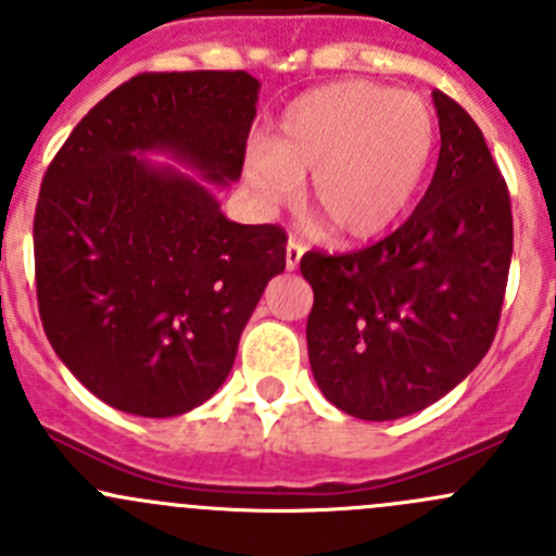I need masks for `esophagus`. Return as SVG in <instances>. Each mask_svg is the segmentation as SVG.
I'll return each mask as SVG.
<instances>
[{"mask_svg": "<svg viewBox=\"0 0 556 556\" xmlns=\"http://www.w3.org/2000/svg\"><path fill=\"white\" fill-rule=\"evenodd\" d=\"M301 257H304V244H301L299 239H290V242H288V255H285V263H288L290 271H293V268H299Z\"/></svg>", "mask_w": 556, "mask_h": 556, "instance_id": "esophagus-1", "label": "esophagus"}]
</instances>
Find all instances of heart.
Returning a JSON list of instances; mask_svg holds the SVG:
<instances>
[{
    "mask_svg": "<svg viewBox=\"0 0 556 556\" xmlns=\"http://www.w3.org/2000/svg\"><path fill=\"white\" fill-rule=\"evenodd\" d=\"M435 148V117L414 93L366 80L330 83L290 102L277 137L247 166L271 204L295 199L312 177V215L330 237L363 242L412 204Z\"/></svg>",
    "mask_w": 556,
    "mask_h": 556,
    "instance_id": "b5f03b06",
    "label": "heart"
}]
</instances>
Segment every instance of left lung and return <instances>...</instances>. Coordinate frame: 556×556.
Returning <instances> with one entry per match:
<instances>
[{
    "instance_id": "8db88e82",
    "label": "left lung",
    "mask_w": 556,
    "mask_h": 556,
    "mask_svg": "<svg viewBox=\"0 0 556 556\" xmlns=\"http://www.w3.org/2000/svg\"><path fill=\"white\" fill-rule=\"evenodd\" d=\"M441 153L401 228L355 252L312 250V374L341 412L368 422L444 397L481 363L501 323L514 220L508 185L473 117L433 91Z\"/></svg>"
}]
</instances>
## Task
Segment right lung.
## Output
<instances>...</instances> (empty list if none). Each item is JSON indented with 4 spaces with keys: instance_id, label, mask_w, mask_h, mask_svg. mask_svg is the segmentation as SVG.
Listing matches in <instances>:
<instances>
[{
    "instance_id": "1",
    "label": "right lung",
    "mask_w": 556,
    "mask_h": 556,
    "mask_svg": "<svg viewBox=\"0 0 556 556\" xmlns=\"http://www.w3.org/2000/svg\"><path fill=\"white\" fill-rule=\"evenodd\" d=\"M261 83L144 72L70 134L39 188L35 279L45 336L112 408L174 417L226 382L288 233L228 220L206 185L139 159L164 150L210 182L244 166Z\"/></svg>"
}]
</instances>
